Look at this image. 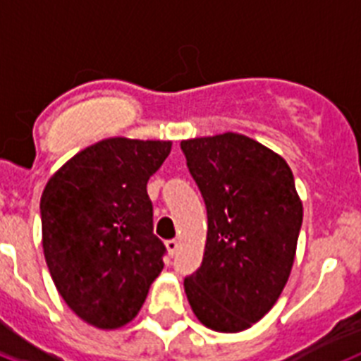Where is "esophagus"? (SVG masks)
<instances>
[{"mask_svg": "<svg viewBox=\"0 0 361 361\" xmlns=\"http://www.w3.org/2000/svg\"><path fill=\"white\" fill-rule=\"evenodd\" d=\"M166 247H168L169 255L173 256L175 252H177V249H178V241L177 240H168V241H166Z\"/></svg>", "mask_w": 361, "mask_h": 361, "instance_id": "1", "label": "esophagus"}]
</instances>
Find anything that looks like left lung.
<instances>
[{
    "instance_id": "8db88e82",
    "label": "left lung",
    "mask_w": 361,
    "mask_h": 361,
    "mask_svg": "<svg viewBox=\"0 0 361 361\" xmlns=\"http://www.w3.org/2000/svg\"><path fill=\"white\" fill-rule=\"evenodd\" d=\"M204 199L201 267L184 279L193 314L217 332L260 321L284 290L302 225V202L281 154L243 134L180 142Z\"/></svg>"
}]
</instances>
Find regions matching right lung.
I'll list each match as a JSON object with an SVG mask.
<instances>
[{
  "label": "right lung",
  "mask_w": 361,
  "mask_h": 361,
  "mask_svg": "<svg viewBox=\"0 0 361 361\" xmlns=\"http://www.w3.org/2000/svg\"><path fill=\"white\" fill-rule=\"evenodd\" d=\"M171 142L109 138L68 160L40 199L42 245L61 297L97 329L136 317L164 267L149 177Z\"/></svg>",
  "instance_id": "right-lung-1"
}]
</instances>
